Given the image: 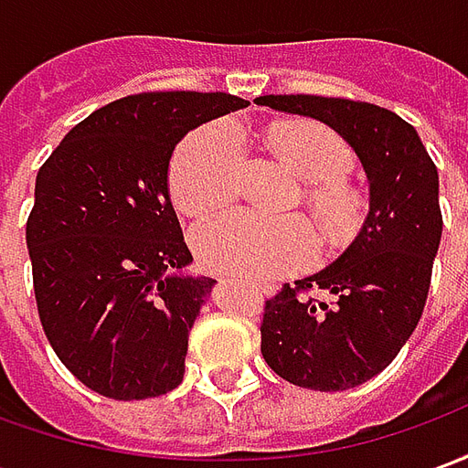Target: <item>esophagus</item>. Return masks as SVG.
Wrapping results in <instances>:
<instances>
[{
	"mask_svg": "<svg viewBox=\"0 0 468 468\" xmlns=\"http://www.w3.org/2000/svg\"><path fill=\"white\" fill-rule=\"evenodd\" d=\"M265 291H268V288H265Z\"/></svg>",
	"mask_w": 468,
	"mask_h": 468,
	"instance_id": "1",
	"label": "esophagus"
}]
</instances>
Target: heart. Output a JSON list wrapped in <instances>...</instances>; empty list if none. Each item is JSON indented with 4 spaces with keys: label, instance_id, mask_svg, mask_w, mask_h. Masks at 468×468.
I'll return each instance as SVG.
<instances>
[{
    "label": "heart",
    "instance_id": "obj_1",
    "mask_svg": "<svg viewBox=\"0 0 468 468\" xmlns=\"http://www.w3.org/2000/svg\"><path fill=\"white\" fill-rule=\"evenodd\" d=\"M265 140L298 177L308 180V200L328 238L351 233L361 215V197L341 175L351 167L344 137L314 120L273 124ZM245 144L228 120L210 122L185 140L170 165V190L187 215H207L238 193ZM311 223L293 218L233 210L205 220L193 230V250L203 268L223 275L273 278L303 268L315 258Z\"/></svg>",
    "mask_w": 468,
    "mask_h": 468
}]
</instances>
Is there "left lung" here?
Segmentation results:
<instances>
[{
  "label": "left lung",
  "instance_id": "1",
  "mask_svg": "<svg viewBox=\"0 0 468 468\" xmlns=\"http://www.w3.org/2000/svg\"><path fill=\"white\" fill-rule=\"evenodd\" d=\"M258 105L321 120L351 144L368 177V215L324 271L265 301L261 351L281 378L346 391L381 373L419 324L441 243L439 173L401 117L368 102L265 95ZM325 290L334 302H315Z\"/></svg>",
  "mask_w": 468,
  "mask_h": 468
}]
</instances>
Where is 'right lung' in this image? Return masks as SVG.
Segmentation results:
<instances>
[{"label":"right lung","mask_w":468,"mask_h":468,"mask_svg":"<svg viewBox=\"0 0 468 468\" xmlns=\"http://www.w3.org/2000/svg\"><path fill=\"white\" fill-rule=\"evenodd\" d=\"M248 107L225 92H143L75 124L39 167L27 220L47 341L87 388L117 401L180 386L187 334L215 281L170 203L167 167L185 134Z\"/></svg>","instance_id":"obj_1"}]
</instances>
